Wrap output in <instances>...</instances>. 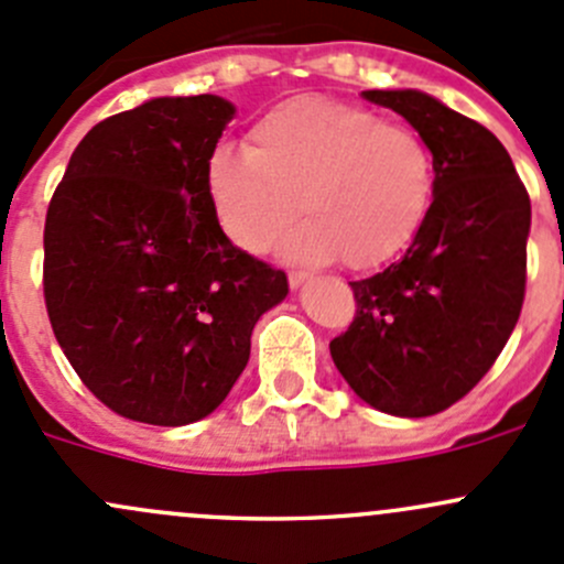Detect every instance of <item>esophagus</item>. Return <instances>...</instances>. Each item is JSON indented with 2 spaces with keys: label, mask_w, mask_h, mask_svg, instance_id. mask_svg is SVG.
<instances>
[{
  "label": "esophagus",
  "mask_w": 564,
  "mask_h": 564,
  "mask_svg": "<svg viewBox=\"0 0 564 564\" xmlns=\"http://www.w3.org/2000/svg\"><path fill=\"white\" fill-rule=\"evenodd\" d=\"M308 272H289V286L292 289H300L303 283H308Z\"/></svg>",
  "instance_id": "esophagus-1"
}]
</instances>
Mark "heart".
<instances>
[{
  "label": "heart",
  "instance_id": "heart-1",
  "mask_svg": "<svg viewBox=\"0 0 564 564\" xmlns=\"http://www.w3.org/2000/svg\"><path fill=\"white\" fill-rule=\"evenodd\" d=\"M431 196L434 158L414 130L329 98L272 108L250 128L246 152L218 150L207 163V198L226 240L267 253L300 213L283 256L303 264L382 267L414 240Z\"/></svg>",
  "mask_w": 564,
  "mask_h": 564
}]
</instances>
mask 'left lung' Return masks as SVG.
Wrapping results in <instances>:
<instances>
[{"instance_id":"obj_1","label":"left lung","mask_w":564,"mask_h":564,"mask_svg":"<svg viewBox=\"0 0 564 564\" xmlns=\"http://www.w3.org/2000/svg\"><path fill=\"white\" fill-rule=\"evenodd\" d=\"M434 158V202L403 259L355 281L357 316L329 355L357 398L429 417L475 388L508 344L527 283V187L502 141L420 89H368Z\"/></svg>"}]
</instances>
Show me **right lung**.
Listing matches in <instances>:
<instances>
[{
  "instance_id": "add662e5",
  "label": "right lung",
  "mask_w": 564,
  "mask_h": 564,
  "mask_svg": "<svg viewBox=\"0 0 564 564\" xmlns=\"http://www.w3.org/2000/svg\"><path fill=\"white\" fill-rule=\"evenodd\" d=\"M237 108L218 95L152 98L95 124L45 215L51 327L95 398L128 420L187 425L246 371L250 333L286 272L215 224L207 163Z\"/></svg>"
}]
</instances>
